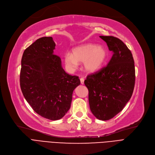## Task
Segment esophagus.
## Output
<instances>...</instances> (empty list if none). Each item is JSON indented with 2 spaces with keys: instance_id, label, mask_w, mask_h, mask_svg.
<instances>
[{
  "instance_id": "34e87169",
  "label": "esophagus",
  "mask_w": 155,
  "mask_h": 155,
  "mask_svg": "<svg viewBox=\"0 0 155 155\" xmlns=\"http://www.w3.org/2000/svg\"><path fill=\"white\" fill-rule=\"evenodd\" d=\"M80 83H81V84H82V85L84 84V78H80Z\"/></svg>"
}]
</instances>
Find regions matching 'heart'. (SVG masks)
<instances>
[{"mask_svg":"<svg viewBox=\"0 0 155 155\" xmlns=\"http://www.w3.org/2000/svg\"><path fill=\"white\" fill-rule=\"evenodd\" d=\"M107 56V52L104 47L89 43L73 48L72 54L66 53L64 56V62L70 70L75 69L78 62L84 63L86 71L94 73L101 68Z\"/></svg>","mask_w":155,"mask_h":155,"instance_id":"obj_1","label":"heart"}]
</instances>
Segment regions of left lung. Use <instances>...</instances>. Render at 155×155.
Listing matches in <instances>:
<instances>
[{
	"label": "left lung",
	"mask_w": 155,
	"mask_h": 155,
	"mask_svg": "<svg viewBox=\"0 0 155 155\" xmlns=\"http://www.w3.org/2000/svg\"><path fill=\"white\" fill-rule=\"evenodd\" d=\"M113 54L107 65L87 77L89 103L93 115L108 120L122 111L130 100L135 85V66L131 51L119 38L99 36Z\"/></svg>",
	"instance_id": "left-lung-1"
}]
</instances>
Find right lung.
I'll use <instances>...</instances> for the list:
<instances>
[{"label":"right lung","mask_w":155,"mask_h":155,"mask_svg":"<svg viewBox=\"0 0 155 155\" xmlns=\"http://www.w3.org/2000/svg\"><path fill=\"white\" fill-rule=\"evenodd\" d=\"M51 37L37 39L26 48L21 59L20 87L33 110L51 120L63 118L71 106L73 92L80 84L77 76L63 70L61 60L54 54Z\"/></svg>","instance_id":"obj_1"}]
</instances>
